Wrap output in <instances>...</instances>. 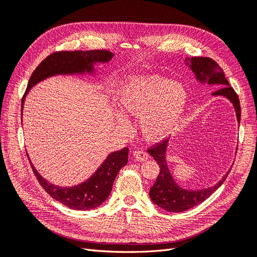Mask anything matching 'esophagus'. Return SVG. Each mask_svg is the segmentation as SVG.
<instances>
[{
  "instance_id": "34e87169",
  "label": "esophagus",
  "mask_w": 257,
  "mask_h": 257,
  "mask_svg": "<svg viewBox=\"0 0 257 257\" xmlns=\"http://www.w3.org/2000/svg\"><path fill=\"white\" fill-rule=\"evenodd\" d=\"M134 158L137 160V161H146L148 160V158H149V154H148L146 151L144 150H135L134 153Z\"/></svg>"
}]
</instances>
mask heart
<instances>
[{
    "label": "heart",
    "instance_id": "1",
    "mask_svg": "<svg viewBox=\"0 0 257 257\" xmlns=\"http://www.w3.org/2000/svg\"><path fill=\"white\" fill-rule=\"evenodd\" d=\"M123 111L139 116V128L148 142H160L173 133L180 121L186 104V91L179 82L169 81L160 75L132 76L118 92ZM123 130L130 122L120 116Z\"/></svg>",
    "mask_w": 257,
    "mask_h": 257
}]
</instances>
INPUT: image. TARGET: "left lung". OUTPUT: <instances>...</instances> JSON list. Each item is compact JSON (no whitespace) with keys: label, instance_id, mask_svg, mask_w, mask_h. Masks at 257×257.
<instances>
[{"label":"left lung","instance_id":"left-lung-1","mask_svg":"<svg viewBox=\"0 0 257 257\" xmlns=\"http://www.w3.org/2000/svg\"><path fill=\"white\" fill-rule=\"evenodd\" d=\"M190 66L196 78L201 82H208L209 84H219L221 88L212 93V95H222L227 97L234 104L237 114L238 122L241 118V108L239 97L235 90L229 85L228 80L224 75L223 69L216 63L214 60L207 57H193L190 59ZM168 139H163L160 143H157L148 149L154 160L160 166V174L157 181L154 182L150 189V198L155 205L169 212H182L195 207L206 200L211 194L220 188L222 183L226 180L229 174L225 175L220 182L215 185L205 190L199 191H189L180 188L169 173V169L165 159L166 148Z\"/></svg>","mask_w":257,"mask_h":257}]
</instances>
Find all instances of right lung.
I'll use <instances>...</instances> for the list:
<instances>
[{"label":"right lung","instance_id":"1","mask_svg":"<svg viewBox=\"0 0 257 257\" xmlns=\"http://www.w3.org/2000/svg\"><path fill=\"white\" fill-rule=\"evenodd\" d=\"M113 54L108 50H90V51H56L41 62L30 77L26 93L21 100V112L26 95L34 84L44 80L47 77L58 74H82L92 73V65L95 62H108ZM22 114V113H21ZM28 155V153H27ZM128 148L115 151L108 155L102 165L91 176L88 180L69 188H61L48 182L36 172L30 161L31 167L36 179L49 195L64 206L74 210H90L102 205L109 196L112 190L114 179L119 170L127 164ZM29 159V155H28ZM30 160V159H29Z\"/></svg>","mask_w":257,"mask_h":257}]
</instances>
